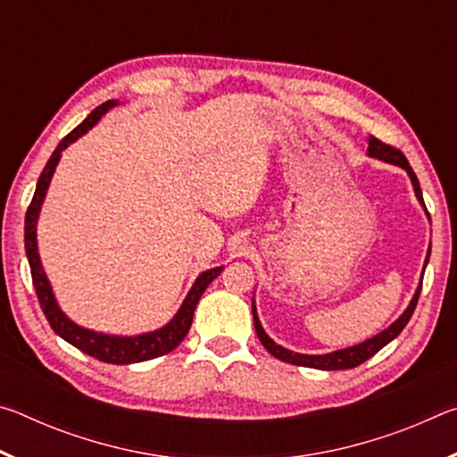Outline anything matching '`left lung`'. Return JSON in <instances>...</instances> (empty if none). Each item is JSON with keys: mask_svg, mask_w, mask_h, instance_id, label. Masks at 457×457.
<instances>
[{"mask_svg": "<svg viewBox=\"0 0 457 457\" xmlns=\"http://www.w3.org/2000/svg\"><path fill=\"white\" fill-rule=\"evenodd\" d=\"M369 149H367V154L369 157L373 159H378V161H385V163H391V165H397L401 169H405L409 179H411V185H413V191H415V197L420 204L423 205L425 213H428V207H425L423 204V193H421V187H420V181H417V175L413 173V169L409 167V161L405 159V154L401 153L399 149H395V146L391 145H385L378 141V138H375L373 135H369ZM429 218V213H428ZM429 253H431V244H429V250H428V256H425V264H423V272H425V266H428L429 262ZM423 272H421V280H420V286H417V290L413 294L411 303H409V306L403 311V314L399 316V319L389 324L385 330L378 332V335L367 338L365 343H359V345H353V346H346V349H340V351H332V353H327V354H303V353H292L288 349H284V346H280L278 343H274L272 338H270L266 335V330L262 328L260 324V319H258V311H256V303H252V314H253V327H256V335L260 338V343L264 345V349L274 354L276 359H280L284 362H290V365H298V367H311V369H320V370H345V369H354L359 367L361 362H365L367 359L373 357V354H377L378 351L383 349L385 345H389L393 338L399 337V332L405 328V324L409 322V319H411V314L415 311L417 306V300H420V292H421V284H423Z\"/></svg>", "mask_w": 457, "mask_h": 457, "instance_id": "1", "label": "left lung"}]
</instances>
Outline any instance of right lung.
<instances>
[{"label": "right lung", "mask_w": 457, "mask_h": 457, "mask_svg": "<svg viewBox=\"0 0 457 457\" xmlns=\"http://www.w3.org/2000/svg\"><path fill=\"white\" fill-rule=\"evenodd\" d=\"M117 104L119 100H106V103L96 106L95 111H92L88 117L72 130V133H68L64 138H62L60 145L56 146V151L52 153V157L48 159V163H46L40 179H37L32 204L28 207L24 242H26V256L29 262V270H32V280H34L37 300H40V306L46 314V319L50 322L52 330L56 332L58 337L64 338L66 343H71L72 346H76V349H80L82 353H87L98 361L111 362V365H130V362H143L149 359L163 357V354L171 353L175 346L181 345V340L187 337V332L191 328L193 312H195V306L199 303L201 294H204L207 286H210L215 278L221 274L223 266L201 272L197 276V280L193 282L191 290L187 292V296H185L183 304L179 306V311H177L173 319L169 320L165 327L151 332H143V335L120 337V335H106V332H96V330L80 327V324H76L74 320L68 319L64 312H62V308L56 303V296H54L52 292L48 276H46L42 268L40 253H37V236H36L37 218H40V210L46 199V193H48L52 175L56 171V165L60 163L62 151H64L68 145L79 141L82 135H87L88 130L95 127L100 119H103V114H106Z\"/></svg>", "instance_id": "add662e5"}]
</instances>
